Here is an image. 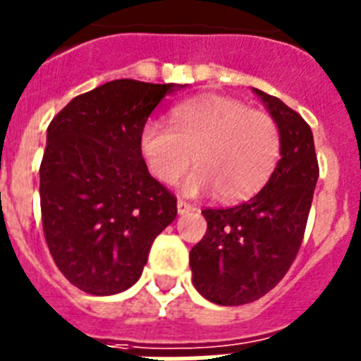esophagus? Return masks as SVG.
<instances>
[{"instance_id": "esophagus-1", "label": "esophagus", "mask_w": 361, "mask_h": 361, "mask_svg": "<svg viewBox=\"0 0 361 361\" xmlns=\"http://www.w3.org/2000/svg\"><path fill=\"white\" fill-rule=\"evenodd\" d=\"M177 211H178V214H188V212L195 211V207L192 205V203H186V201L178 200L177 201Z\"/></svg>"}]
</instances>
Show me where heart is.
Here are the masks:
<instances>
[{
	"label": "heart",
	"instance_id": "1",
	"mask_svg": "<svg viewBox=\"0 0 361 361\" xmlns=\"http://www.w3.org/2000/svg\"><path fill=\"white\" fill-rule=\"evenodd\" d=\"M171 130L145 124L139 149L161 184H175L194 161L183 190L197 195L214 190L220 201L247 200L275 171L281 131L269 114L226 96H201L169 114Z\"/></svg>",
	"mask_w": 361,
	"mask_h": 361
}]
</instances>
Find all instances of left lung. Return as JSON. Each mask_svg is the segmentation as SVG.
<instances>
[{
    "label": "left lung",
    "instance_id": "obj_1",
    "mask_svg": "<svg viewBox=\"0 0 361 361\" xmlns=\"http://www.w3.org/2000/svg\"><path fill=\"white\" fill-rule=\"evenodd\" d=\"M281 131V160L252 200L205 209L207 231L190 250L192 282L216 305H245L281 282L303 241L318 161L312 131L294 109L254 88Z\"/></svg>",
    "mask_w": 361,
    "mask_h": 361
}]
</instances>
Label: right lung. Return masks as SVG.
Wrapping results in <instances>:
<instances>
[{"instance_id": "add662e5", "label": "right lung", "mask_w": 361, "mask_h": 361, "mask_svg": "<svg viewBox=\"0 0 361 361\" xmlns=\"http://www.w3.org/2000/svg\"><path fill=\"white\" fill-rule=\"evenodd\" d=\"M184 85L118 79L73 97L47 130L39 195L58 269L92 295L133 286L177 200L150 177L139 135L158 103Z\"/></svg>"}]
</instances>
